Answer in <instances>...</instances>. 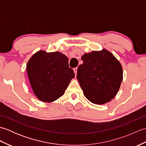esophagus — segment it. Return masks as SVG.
Masks as SVG:
<instances>
[{
    "label": "esophagus",
    "instance_id": "obj_1",
    "mask_svg": "<svg viewBox=\"0 0 146 146\" xmlns=\"http://www.w3.org/2000/svg\"><path fill=\"white\" fill-rule=\"evenodd\" d=\"M77 70H78V68H73V71H74V72H75V75H76V73H77Z\"/></svg>",
    "mask_w": 146,
    "mask_h": 146
}]
</instances>
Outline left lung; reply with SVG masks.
<instances>
[{
    "instance_id": "1",
    "label": "left lung",
    "mask_w": 146,
    "mask_h": 146,
    "mask_svg": "<svg viewBox=\"0 0 146 146\" xmlns=\"http://www.w3.org/2000/svg\"><path fill=\"white\" fill-rule=\"evenodd\" d=\"M76 78L85 97L92 103L106 104L117 95L123 79L122 67L116 58L104 49L82 56Z\"/></svg>"
}]
</instances>
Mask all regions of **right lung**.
Wrapping results in <instances>:
<instances>
[{
	"label": "right lung",
	"instance_id": "obj_1",
	"mask_svg": "<svg viewBox=\"0 0 146 146\" xmlns=\"http://www.w3.org/2000/svg\"><path fill=\"white\" fill-rule=\"evenodd\" d=\"M27 73L33 92L39 100H56L75 77L68 65V58L59 51L36 52L27 62Z\"/></svg>",
	"mask_w": 146,
	"mask_h": 146
}]
</instances>
